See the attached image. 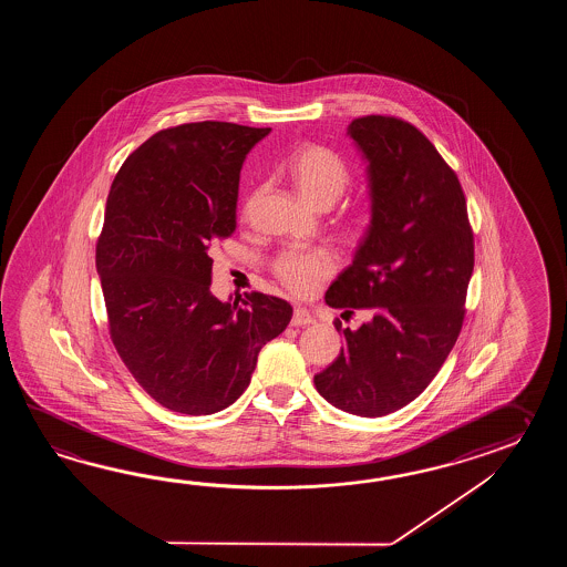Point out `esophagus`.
Listing matches in <instances>:
<instances>
[{
	"mask_svg": "<svg viewBox=\"0 0 567 567\" xmlns=\"http://www.w3.org/2000/svg\"><path fill=\"white\" fill-rule=\"evenodd\" d=\"M316 324V318L308 312L306 308H296L291 316V326H312Z\"/></svg>",
	"mask_w": 567,
	"mask_h": 567,
	"instance_id": "esophagus-1",
	"label": "esophagus"
}]
</instances>
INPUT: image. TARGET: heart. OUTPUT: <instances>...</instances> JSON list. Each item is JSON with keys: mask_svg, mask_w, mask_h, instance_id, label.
Returning <instances> with one entry per match:
<instances>
[{"mask_svg": "<svg viewBox=\"0 0 567 567\" xmlns=\"http://www.w3.org/2000/svg\"><path fill=\"white\" fill-rule=\"evenodd\" d=\"M288 174L298 193L316 208H330L350 186L344 159L324 145H303L289 157ZM274 276L296 296H310L337 269L324 247L286 249L274 259Z\"/></svg>", "mask_w": 567, "mask_h": 567, "instance_id": "obj_1", "label": "heart"}]
</instances>
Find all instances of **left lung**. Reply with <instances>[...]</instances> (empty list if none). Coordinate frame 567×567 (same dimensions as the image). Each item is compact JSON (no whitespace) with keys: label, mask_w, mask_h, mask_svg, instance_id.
Listing matches in <instances>:
<instances>
[{"label":"left lung","mask_w":567,"mask_h":567,"mask_svg":"<svg viewBox=\"0 0 567 567\" xmlns=\"http://www.w3.org/2000/svg\"><path fill=\"white\" fill-rule=\"evenodd\" d=\"M347 135L367 162L371 223L326 303L371 320L342 330L344 347L313 385L338 410L381 417L417 398L454 349L474 237L458 176L417 127L367 115Z\"/></svg>","instance_id":"1"}]
</instances>
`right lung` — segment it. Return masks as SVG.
I'll return each mask as SVG.
<instances>
[{
  "mask_svg": "<svg viewBox=\"0 0 567 567\" xmlns=\"http://www.w3.org/2000/svg\"><path fill=\"white\" fill-rule=\"evenodd\" d=\"M269 127L225 121L162 130L111 184L96 274L121 361L159 405L186 415L229 408L291 306L254 291L210 293V247L237 227L243 162Z\"/></svg>",
  "mask_w": 567,
  "mask_h": 567,
  "instance_id": "obj_1",
  "label": "right lung"
}]
</instances>
